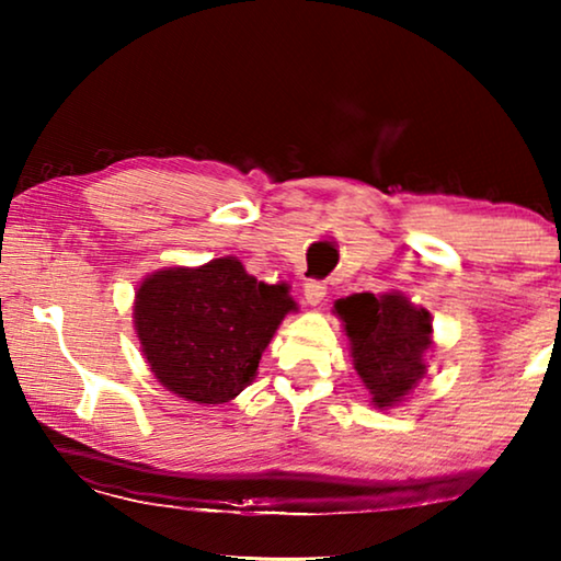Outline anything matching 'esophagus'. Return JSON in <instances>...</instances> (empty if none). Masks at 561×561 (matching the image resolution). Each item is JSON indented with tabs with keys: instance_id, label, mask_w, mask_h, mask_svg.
I'll use <instances>...</instances> for the list:
<instances>
[{
	"instance_id": "obj_1",
	"label": "esophagus",
	"mask_w": 561,
	"mask_h": 561,
	"mask_svg": "<svg viewBox=\"0 0 561 561\" xmlns=\"http://www.w3.org/2000/svg\"><path fill=\"white\" fill-rule=\"evenodd\" d=\"M304 296H306V304L319 306L321 301H324V296H327V283L324 280L304 283Z\"/></svg>"
}]
</instances>
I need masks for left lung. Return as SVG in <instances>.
Masks as SVG:
<instances>
[{"instance_id": "obj_1", "label": "left lung", "mask_w": 561, "mask_h": 561, "mask_svg": "<svg viewBox=\"0 0 561 561\" xmlns=\"http://www.w3.org/2000/svg\"><path fill=\"white\" fill-rule=\"evenodd\" d=\"M350 336L352 363L378 409L401 403L426 375L432 313L403 294H352L334 304Z\"/></svg>"}]
</instances>
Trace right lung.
<instances>
[{
    "instance_id": "right-lung-1",
    "label": "right lung",
    "mask_w": 561,
    "mask_h": 561,
    "mask_svg": "<svg viewBox=\"0 0 561 561\" xmlns=\"http://www.w3.org/2000/svg\"><path fill=\"white\" fill-rule=\"evenodd\" d=\"M296 309L286 283L267 286L227 255L148 275L133 319L160 386L194 403H227L255 380L275 329Z\"/></svg>"
}]
</instances>
